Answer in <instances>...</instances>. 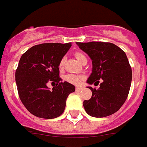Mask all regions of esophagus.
<instances>
[{"mask_svg":"<svg viewBox=\"0 0 147 147\" xmlns=\"http://www.w3.org/2000/svg\"><path fill=\"white\" fill-rule=\"evenodd\" d=\"M82 89H83V88H82V87H81V86H77V87H76V91H78V92L82 91Z\"/></svg>","mask_w":147,"mask_h":147,"instance_id":"obj_1","label":"esophagus"}]
</instances>
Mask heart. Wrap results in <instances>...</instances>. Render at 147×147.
Returning a JSON list of instances; mask_svg holds the SVG:
<instances>
[{"instance_id":"obj_1","label":"heart","mask_w":147,"mask_h":147,"mask_svg":"<svg viewBox=\"0 0 147 147\" xmlns=\"http://www.w3.org/2000/svg\"><path fill=\"white\" fill-rule=\"evenodd\" d=\"M75 57L76 59H78L79 62H80V61L85 57V55H83V54H82V53H76ZM64 62H65V59L63 58V59H62V60L60 61V62H59V67H60V68H62V66H63ZM81 79H82V77L75 75V74H68V75L65 76V80L68 82H69V83L74 84V85H78L79 83H80V82H81Z\"/></svg>"}]
</instances>
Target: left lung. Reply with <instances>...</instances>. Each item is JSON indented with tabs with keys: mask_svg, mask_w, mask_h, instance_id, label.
<instances>
[{
	"mask_svg": "<svg viewBox=\"0 0 147 147\" xmlns=\"http://www.w3.org/2000/svg\"><path fill=\"white\" fill-rule=\"evenodd\" d=\"M76 43L92 60V73L86 82L98 85L103 80L98 89L88 86L92 94L83 102L85 112L96 118L114 114L127 100L131 83V68L125 52L111 42Z\"/></svg>",
	"mask_w": 147,
	"mask_h": 147,
	"instance_id": "obj_1",
	"label": "left lung"
}]
</instances>
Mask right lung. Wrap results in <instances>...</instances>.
<instances>
[{"label":"right lung","instance_id":"right-lung-1","mask_svg":"<svg viewBox=\"0 0 147 147\" xmlns=\"http://www.w3.org/2000/svg\"><path fill=\"white\" fill-rule=\"evenodd\" d=\"M71 42L42 43L33 46L22 55L16 71V82L22 103L37 117L57 118L62 115L69 93L75 86L59 78V62ZM51 81L57 83L52 90Z\"/></svg>","mask_w":147,"mask_h":147}]
</instances>
